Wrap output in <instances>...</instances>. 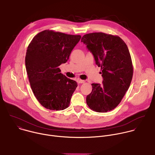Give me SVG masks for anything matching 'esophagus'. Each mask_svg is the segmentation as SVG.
Masks as SVG:
<instances>
[{
	"instance_id": "34e87169",
	"label": "esophagus",
	"mask_w": 155,
	"mask_h": 155,
	"mask_svg": "<svg viewBox=\"0 0 155 155\" xmlns=\"http://www.w3.org/2000/svg\"><path fill=\"white\" fill-rule=\"evenodd\" d=\"M78 82L79 84H83V83H84V82H85V81H84V80H81V79H78Z\"/></svg>"
}]
</instances>
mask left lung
<instances>
[{
  "mask_svg": "<svg viewBox=\"0 0 155 155\" xmlns=\"http://www.w3.org/2000/svg\"><path fill=\"white\" fill-rule=\"evenodd\" d=\"M81 42L101 67L103 78L102 84H91L87 103L96 112L110 111L120 103L132 81L133 66L128 48L119 37L102 32L84 35Z\"/></svg>",
  "mask_w": 155,
  "mask_h": 155,
  "instance_id": "left-lung-1",
  "label": "left lung"
}]
</instances>
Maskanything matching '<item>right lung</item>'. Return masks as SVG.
<instances>
[{
  "mask_svg": "<svg viewBox=\"0 0 155 155\" xmlns=\"http://www.w3.org/2000/svg\"><path fill=\"white\" fill-rule=\"evenodd\" d=\"M81 35L45 30L30 43L25 57L26 69L32 90L40 104L53 110L68 107L78 84L61 73Z\"/></svg>",
  "mask_w": 155,
  "mask_h": 155,
  "instance_id": "obj_1",
  "label": "right lung"
}]
</instances>
